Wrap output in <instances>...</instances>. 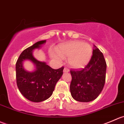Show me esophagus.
<instances>
[{
	"label": "esophagus",
	"mask_w": 124,
	"mask_h": 124,
	"mask_svg": "<svg viewBox=\"0 0 124 124\" xmlns=\"http://www.w3.org/2000/svg\"><path fill=\"white\" fill-rule=\"evenodd\" d=\"M63 72H64V73H67V72H69V69L67 68H66V67H64L63 69Z\"/></svg>",
	"instance_id": "1"
}]
</instances>
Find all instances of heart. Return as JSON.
I'll use <instances>...</instances> for the list:
<instances>
[{"mask_svg": "<svg viewBox=\"0 0 124 124\" xmlns=\"http://www.w3.org/2000/svg\"><path fill=\"white\" fill-rule=\"evenodd\" d=\"M58 53L52 52L51 56L58 62L62 58H68V64L72 68L82 69L87 65L92 56L90 45L80 41H71L61 45Z\"/></svg>", "mask_w": 124, "mask_h": 124, "instance_id": "obj_1", "label": "heart"}]
</instances>
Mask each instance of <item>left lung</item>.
Wrapping results in <instances>:
<instances>
[{
    "mask_svg": "<svg viewBox=\"0 0 124 124\" xmlns=\"http://www.w3.org/2000/svg\"><path fill=\"white\" fill-rule=\"evenodd\" d=\"M106 69L103 54L94 45L93 55L85 68L81 70H70V90L72 98L83 102L95 100L103 89Z\"/></svg>",
    "mask_w": 124,
    "mask_h": 124,
    "instance_id": "obj_1",
    "label": "left lung"
}]
</instances>
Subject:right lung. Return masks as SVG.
<instances>
[{"label": "right lung", "instance_id": "add662e5", "mask_svg": "<svg viewBox=\"0 0 124 124\" xmlns=\"http://www.w3.org/2000/svg\"><path fill=\"white\" fill-rule=\"evenodd\" d=\"M46 42V40L39 41L24 49L16 64L18 88L23 96L32 102H42L48 99L63 73V67L54 69L46 62L37 60L33 55L34 50L40 49ZM26 60L33 62L35 66L34 71L29 72L24 68L23 62Z\"/></svg>", "mask_w": 124, "mask_h": 124}]
</instances>
